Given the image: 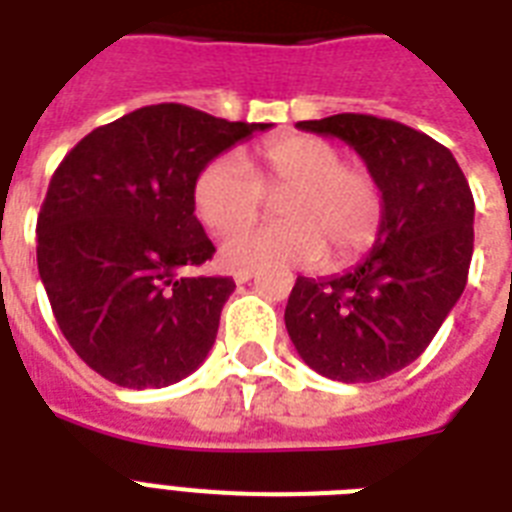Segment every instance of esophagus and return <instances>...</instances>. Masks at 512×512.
<instances>
[{"label":"esophagus","instance_id":"1","mask_svg":"<svg viewBox=\"0 0 512 512\" xmlns=\"http://www.w3.org/2000/svg\"><path fill=\"white\" fill-rule=\"evenodd\" d=\"M252 276H255V268H236V271H233V279H236V284H247Z\"/></svg>","mask_w":512,"mask_h":512}]
</instances>
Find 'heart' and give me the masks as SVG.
<instances>
[{"label": "heart", "mask_w": 512, "mask_h": 512, "mask_svg": "<svg viewBox=\"0 0 512 512\" xmlns=\"http://www.w3.org/2000/svg\"><path fill=\"white\" fill-rule=\"evenodd\" d=\"M247 169L220 156L193 180V212L204 228L225 236L251 222L264 193L281 192L279 224L233 234L223 244L225 265H313L348 268L380 236L385 199L364 164L342 162L340 148L316 135H279L247 156Z\"/></svg>", "instance_id": "b5f03b06"}]
</instances>
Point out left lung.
<instances>
[{
	"label": "left lung",
	"instance_id": "left-lung-1",
	"mask_svg": "<svg viewBox=\"0 0 512 512\" xmlns=\"http://www.w3.org/2000/svg\"><path fill=\"white\" fill-rule=\"evenodd\" d=\"M297 127L345 140L364 159L385 217L364 263L332 279L297 276L287 332L329 380H382L420 358L468 284L473 193L449 148L401 122L335 114Z\"/></svg>",
	"mask_w": 512,
	"mask_h": 512
}]
</instances>
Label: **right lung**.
I'll list each match as a JSON object with an SVG mask.
<instances>
[{
	"label": "right lung",
	"mask_w": 512,
	"mask_h": 512,
	"mask_svg": "<svg viewBox=\"0 0 512 512\" xmlns=\"http://www.w3.org/2000/svg\"><path fill=\"white\" fill-rule=\"evenodd\" d=\"M271 124L159 103L82 138L52 175L36 263L76 356L122 388H164L207 358L228 276H183L215 255L193 215V180Z\"/></svg>",
	"instance_id": "obj_1"
}]
</instances>
